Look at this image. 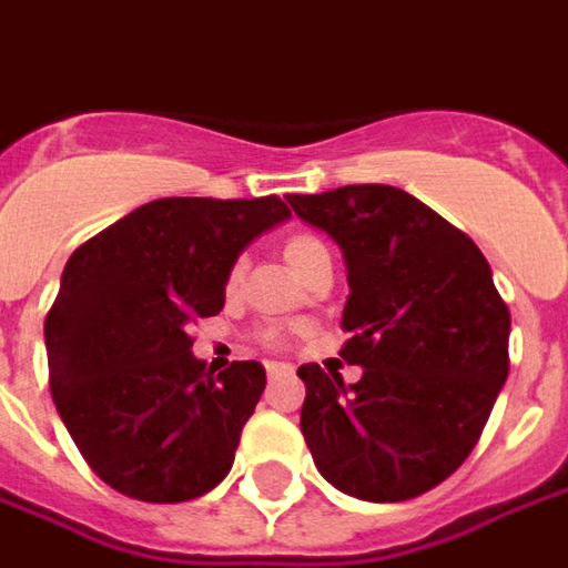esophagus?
I'll return each instance as SVG.
<instances>
[{
    "mask_svg": "<svg viewBox=\"0 0 568 568\" xmlns=\"http://www.w3.org/2000/svg\"><path fill=\"white\" fill-rule=\"evenodd\" d=\"M265 371H268V381H277V377L291 374V365H284V362H268V365H265Z\"/></svg>",
    "mask_w": 568,
    "mask_h": 568,
    "instance_id": "1",
    "label": "esophagus"
}]
</instances>
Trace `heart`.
Segmentation results:
<instances>
[{
	"label": "heart",
	"mask_w": 568,
	"mask_h": 568,
	"mask_svg": "<svg viewBox=\"0 0 568 568\" xmlns=\"http://www.w3.org/2000/svg\"><path fill=\"white\" fill-rule=\"evenodd\" d=\"M322 253H327V246H324V241H318V237H312V234H293L291 241H287V260H291V265L296 272H303L308 262L315 260V256H322ZM241 272H244V265L234 262L232 272H229V287H234V284L241 281ZM265 339H277V336L265 334Z\"/></svg>",
	"instance_id": "obj_1"
}]
</instances>
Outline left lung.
I'll return each mask as SVG.
<instances>
[{
    "instance_id": "8db88e82",
    "label": "left lung",
    "mask_w": 568,
    "mask_h": 568,
    "mask_svg": "<svg viewBox=\"0 0 568 568\" xmlns=\"http://www.w3.org/2000/svg\"><path fill=\"white\" fill-rule=\"evenodd\" d=\"M331 234L349 300L339 355L362 381L303 365L300 429L315 467L362 500H408L445 483L483 436L510 371V312L467 234L393 185L287 194Z\"/></svg>"
}]
</instances>
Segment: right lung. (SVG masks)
<instances>
[{"label":"right lung","instance_id":"1","mask_svg":"<svg viewBox=\"0 0 568 568\" xmlns=\"http://www.w3.org/2000/svg\"><path fill=\"white\" fill-rule=\"evenodd\" d=\"M284 219L275 194L163 197L73 250L45 315L49 386L85 464L120 495L179 504L232 470L265 367L213 374L187 331L222 312L241 250Z\"/></svg>","mask_w":568,"mask_h":568}]
</instances>
